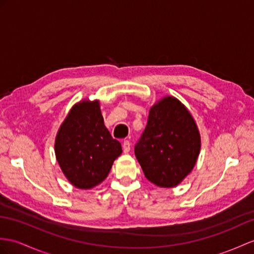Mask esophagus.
<instances>
[{
  "label": "esophagus",
  "mask_w": 254,
  "mask_h": 254,
  "mask_svg": "<svg viewBox=\"0 0 254 254\" xmlns=\"http://www.w3.org/2000/svg\"><path fill=\"white\" fill-rule=\"evenodd\" d=\"M123 151H124V153H128L129 151H130V142H129L128 140L124 141V143H123Z\"/></svg>",
  "instance_id": "esophagus-1"
}]
</instances>
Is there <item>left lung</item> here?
<instances>
[{
    "mask_svg": "<svg viewBox=\"0 0 254 254\" xmlns=\"http://www.w3.org/2000/svg\"><path fill=\"white\" fill-rule=\"evenodd\" d=\"M199 151L198 128L184 104L171 96L154 104L134 146L147 180L160 188L177 187L194 168Z\"/></svg>",
    "mask_w": 254,
    "mask_h": 254,
    "instance_id": "1",
    "label": "left lung"
}]
</instances>
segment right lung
Returning a JSON list of instances; mask_svg holds the SVG:
<instances>
[{
    "mask_svg": "<svg viewBox=\"0 0 254 254\" xmlns=\"http://www.w3.org/2000/svg\"><path fill=\"white\" fill-rule=\"evenodd\" d=\"M55 153L65 178L77 189H92L108 177L122 145L104 126L98 100L73 106L56 135Z\"/></svg>",
    "mask_w": 254,
    "mask_h": 254,
    "instance_id": "add662e5",
    "label": "right lung"
}]
</instances>
